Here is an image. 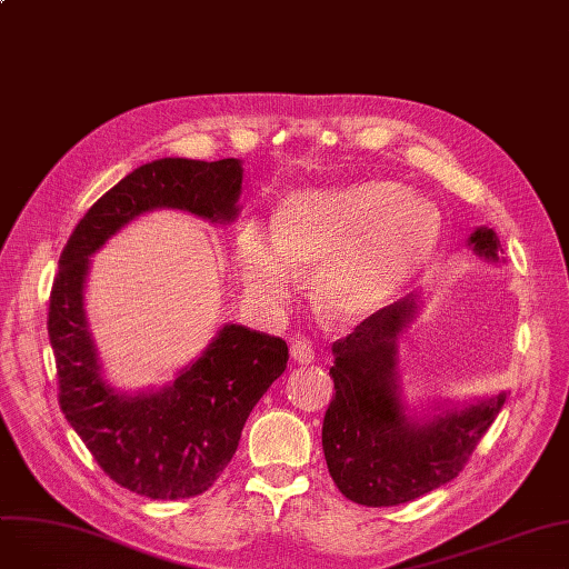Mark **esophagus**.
<instances>
[{
    "instance_id": "1",
    "label": "esophagus",
    "mask_w": 569,
    "mask_h": 569,
    "mask_svg": "<svg viewBox=\"0 0 569 569\" xmlns=\"http://www.w3.org/2000/svg\"><path fill=\"white\" fill-rule=\"evenodd\" d=\"M290 357L297 365H311L316 360V348L302 337H295L290 341Z\"/></svg>"
}]
</instances>
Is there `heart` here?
I'll use <instances>...</instances> for the list:
<instances>
[{"instance_id": "1", "label": "heart", "mask_w": 569, "mask_h": 569, "mask_svg": "<svg viewBox=\"0 0 569 569\" xmlns=\"http://www.w3.org/2000/svg\"><path fill=\"white\" fill-rule=\"evenodd\" d=\"M442 239L440 209L392 179L290 193L274 234L247 221L237 237L239 277L264 307H279L300 274L320 267L316 300L337 320H362L422 272Z\"/></svg>"}]
</instances>
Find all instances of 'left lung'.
Here are the masks:
<instances>
[{
    "mask_svg": "<svg viewBox=\"0 0 569 569\" xmlns=\"http://www.w3.org/2000/svg\"><path fill=\"white\" fill-rule=\"evenodd\" d=\"M468 249L487 262H505L500 239L487 226L470 232ZM422 307V295H408L332 346L337 392L322 420V452L335 485L357 505L392 507L452 482L507 399L500 392L410 412L399 341Z\"/></svg>",
    "mask_w": 569,
    "mask_h": 569,
    "instance_id": "8db88e82",
    "label": "left lung"
}]
</instances>
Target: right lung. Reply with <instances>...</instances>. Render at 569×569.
Instances as JSON below:
<instances>
[{
  "label": "right lung",
  "instance_id": "add662e5",
  "mask_svg": "<svg viewBox=\"0 0 569 569\" xmlns=\"http://www.w3.org/2000/svg\"><path fill=\"white\" fill-rule=\"evenodd\" d=\"M242 177L239 159L207 163L168 157L144 163L87 209L59 256L48 311L59 406L110 480L152 500L193 498L214 485L249 412L286 371L288 346L228 322L174 380L138 392L117 390L103 376L84 309L89 258L154 209L232 223Z\"/></svg>",
  "mask_w": 569,
  "mask_h": 569
}]
</instances>
